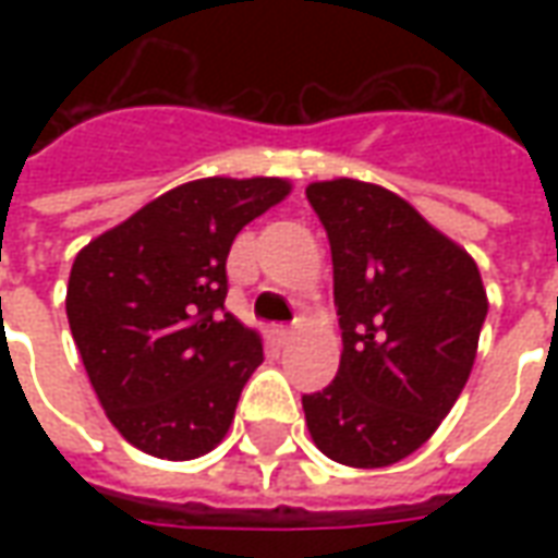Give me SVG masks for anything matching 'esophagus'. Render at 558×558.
<instances>
[{
    "label": "esophagus",
    "mask_w": 558,
    "mask_h": 558,
    "mask_svg": "<svg viewBox=\"0 0 558 558\" xmlns=\"http://www.w3.org/2000/svg\"><path fill=\"white\" fill-rule=\"evenodd\" d=\"M275 335H278L280 343H290V340L295 338V326H280L278 331H275Z\"/></svg>",
    "instance_id": "34e87169"
}]
</instances>
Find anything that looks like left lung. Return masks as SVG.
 Instances as JSON below:
<instances>
[{
    "mask_svg": "<svg viewBox=\"0 0 558 558\" xmlns=\"http://www.w3.org/2000/svg\"><path fill=\"white\" fill-rule=\"evenodd\" d=\"M335 266L343 352L304 395L316 448L343 466H391L430 439L466 386L487 292L475 259L383 184H307Z\"/></svg>",
    "mask_w": 558,
    "mask_h": 558,
    "instance_id": "obj_1",
    "label": "left lung"
}]
</instances>
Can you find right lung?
I'll return each instance as SVG.
<instances>
[{"mask_svg":"<svg viewBox=\"0 0 558 558\" xmlns=\"http://www.w3.org/2000/svg\"><path fill=\"white\" fill-rule=\"evenodd\" d=\"M287 179H196L92 239L68 278V326L107 418L160 460H194L227 436L263 364L259 331L223 311L227 256Z\"/></svg>","mask_w":558,"mask_h":558,"instance_id":"right-lung-1","label":"right lung"}]
</instances>
